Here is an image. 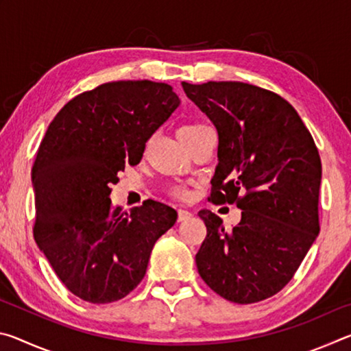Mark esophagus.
I'll return each mask as SVG.
<instances>
[{
	"instance_id": "esophagus-1",
	"label": "esophagus",
	"mask_w": 351,
	"mask_h": 351,
	"mask_svg": "<svg viewBox=\"0 0 351 351\" xmlns=\"http://www.w3.org/2000/svg\"><path fill=\"white\" fill-rule=\"evenodd\" d=\"M190 217H192V212L186 209H178V221H186Z\"/></svg>"
}]
</instances>
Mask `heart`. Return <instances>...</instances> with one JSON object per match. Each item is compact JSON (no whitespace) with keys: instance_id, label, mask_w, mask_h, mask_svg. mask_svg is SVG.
Here are the masks:
<instances>
[{"instance_id":"1","label":"heart","mask_w":351,"mask_h":351,"mask_svg":"<svg viewBox=\"0 0 351 351\" xmlns=\"http://www.w3.org/2000/svg\"><path fill=\"white\" fill-rule=\"evenodd\" d=\"M206 127L207 125H204V123H201V122L186 123V125H182L180 128V132H178V134H180V136H192V134L198 133L199 130H203ZM171 195H173L175 198L186 199V198H189V190H187V187H184V186H176V187L171 189Z\"/></svg>"}]
</instances>
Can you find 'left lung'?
Masks as SVG:
<instances>
[{
    "label": "left lung",
    "instance_id": "1",
    "mask_svg": "<svg viewBox=\"0 0 351 351\" xmlns=\"http://www.w3.org/2000/svg\"><path fill=\"white\" fill-rule=\"evenodd\" d=\"M218 132L210 199L237 204L240 223L198 212L207 235L197 268L234 304H255L287 287L319 234L322 164L300 116L278 94L243 82H182Z\"/></svg>",
    "mask_w": 351,
    "mask_h": 351
}]
</instances>
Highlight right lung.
Segmentation results:
<instances>
[{
  "instance_id": "1",
  "label": "right lung",
  "mask_w": 351,
  "mask_h": 351,
  "mask_svg": "<svg viewBox=\"0 0 351 351\" xmlns=\"http://www.w3.org/2000/svg\"><path fill=\"white\" fill-rule=\"evenodd\" d=\"M178 106L167 83L110 82L69 100L46 130L32 167L34 239L82 300L111 304L132 293L176 221L175 209L153 199L122 212L110 193Z\"/></svg>"
}]
</instances>
